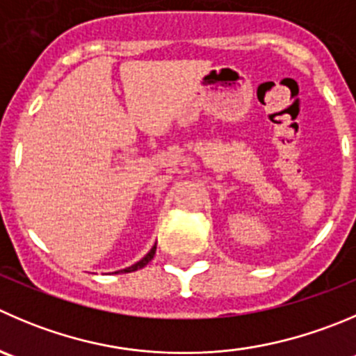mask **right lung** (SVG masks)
<instances>
[{"mask_svg":"<svg viewBox=\"0 0 356 356\" xmlns=\"http://www.w3.org/2000/svg\"><path fill=\"white\" fill-rule=\"evenodd\" d=\"M154 254H156V245H154V247L151 248V250H149V254H147L146 257H143V259H140L139 262H136V264H134V266H130V268H127V270H123V271H125V273H130V271L140 270V268H144V266H146L147 262H149L151 259L154 257Z\"/></svg>","mask_w":356,"mask_h":356,"instance_id":"add662e5","label":"right lung"}]
</instances>
